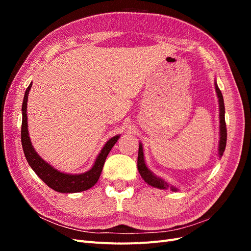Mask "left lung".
<instances>
[{"label": "left lung", "instance_id": "left-lung-1", "mask_svg": "<svg viewBox=\"0 0 251 251\" xmlns=\"http://www.w3.org/2000/svg\"><path fill=\"white\" fill-rule=\"evenodd\" d=\"M215 89H216V93H217L218 100H219V118H220V126H219L220 127V140H219V147H218V156H219V158H221L223 156V153H224L225 148H226V139H227V131H226V124H225V107H224L223 95L217 85V80H215ZM137 168H138V172L140 174V176L149 185L159 188V189L170 188L173 192L179 191V188L171 184L170 182L165 181L161 177L157 176L156 174H154L148 168L146 164V160H144L143 148H142L141 142H139Z\"/></svg>", "mask_w": 251, "mask_h": 251}]
</instances>
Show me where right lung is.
I'll use <instances>...</instances> for the list:
<instances>
[{
  "label": "right lung",
  "instance_id": "1",
  "mask_svg": "<svg viewBox=\"0 0 251 251\" xmlns=\"http://www.w3.org/2000/svg\"><path fill=\"white\" fill-rule=\"evenodd\" d=\"M32 82L30 83L26 89L24 95V100L22 104V130H21V138H22V147L24 151L25 157L27 162L31 166V169L34 173L39 176L45 183H46L50 188L54 189L58 193L70 194V193H79L87 191L95 185L96 182L100 179L101 174L105 158L109 155L110 151L114 147V144L117 142L120 135H116L109 139L103 148L101 149L100 153L96 157V160L92 168L89 171L82 174H67L60 172L55 168L45 161L44 159L36 153L32 142L29 137L28 132V118H27V101L29 91L31 89Z\"/></svg>",
  "mask_w": 251,
  "mask_h": 251
}]
</instances>
